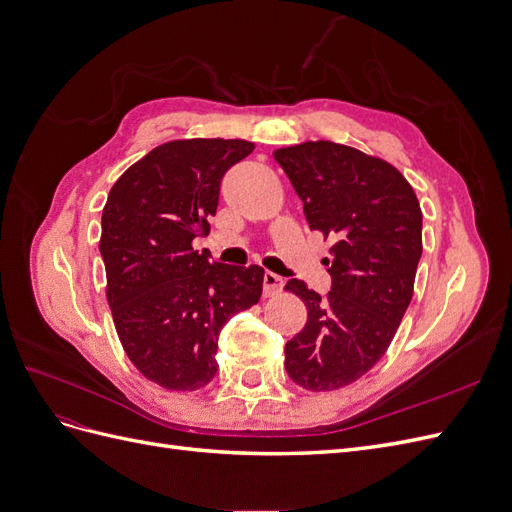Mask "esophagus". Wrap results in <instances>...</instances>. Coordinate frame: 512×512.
I'll list each match as a JSON object with an SVG mask.
<instances>
[{
    "mask_svg": "<svg viewBox=\"0 0 512 512\" xmlns=\"http://www.w3.org/2000/svg\"><path fill=\"white\" fill-rule=\"evenodd\" d=\"M262 288H265V297H275V294L282 292L284 280H282L280 275L267 271L265 277H262Z\"/></svg>",
    "mask_w": 512,
    "mask_h": 512,
    "instance_id": "34e87169",
    "label": "esophagus"
}]
</instances>
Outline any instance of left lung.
<instances>
[{
	"label": "left lung",
	"instance_id": "left-lung-1",
	"mask_svg": "<svg viewBox=\"0 0 512 512\" xmlns=\"http://www.w3.org/2000/svg\"><path fill=\"white\" fill-rule=\"evenodd\" d=\"M305 220L335 239L333 286L318 294L301 280L284 290L307 307L303 331L284 348L286 371L307 391H337L363 378L389 350L414 294L423 254V213L412 185L378 156L331 141L273 151Z\"/></svg>",
	"mask_w": 512,
	"mask_h": 512
}]
</instances>
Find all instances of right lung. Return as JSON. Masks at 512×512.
<instances>
[{"label": "right lung", "mask_w": 512, "mask_h": 512, "mask_svg": "<svg viewBox=\"0 0 512 512\" xmlns=\"http://www.w3.org/2000/svg\"><path fill=\"white\" fill-rule=\"evenodd\" d=\"M243 138H179L151 149L108 192L100 252L119 342L141 374L168 391H196L218 371V335L260 301L265 269L198 254L220 181L250 156Z\"/></svg>", "instance_id": "right-lung-1"}]
</instances>
